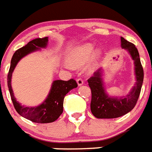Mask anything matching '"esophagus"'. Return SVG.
<instances>
[{"instance_id": "obj_1", "label": "esophagus", "mask_w": 152, "mask_h": 152, "mask_svg": "<svg viewBox=\"0 0 152 152\" xmlns=\"http://www.w3.org/2000/svg\"><path fill=\"white\" fill-rule=\"evenodd\" d=\"M76 82H77L78 86H82L83 84V80L81 78L77 79V80H76Z\"/></svg>"}]
</instances>
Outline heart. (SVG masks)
I'll return each instance as SVG.
<instances>
[{
  "label": "heart",
  "instance_id": "1",
  "mask_svg": "<svg viewBox=\"0 0 152 152\" xmlns=\"http://www.w3.org/2000/svg\"><path fill=\"white\" fill-rule=\"evenodd\" d=\"M95 45L92 43H86V44L81 45L76 47L69 52V54L67 57V60H68L69 63L72 66H82L93 57L95 53ZM98 55L99 53L96 52L95 58H97ZM66 66L69 67V66L67 65H66ZM95 66L96 62H93L89 67L90 71L94 69Z\"/></svg>",
  "mask_w": 152,
  "mask_h": 152
}]
</instances>
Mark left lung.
I'll return each instance as SVG.
<instances>
[{
  "label": "left lung",
  "mask_w": 152,
  "mask_h": 152,
  "mask_svg": "<svg viewBox=\"0 0 152 152\" xmlns=\"http://www.w3.org/2000/svg\"><path fill=\"white\" fill-rule=\"evenodd\" d=\"M121 47L128 52L134 62V72L136 83L129 94L123 97L110 96L105 91L103 81L102 69L94 72V76L88 80L89 86L91 89L90 109L92 113L96 118L111 119L121 117L130 112L134 107L141 93L144 80V70L141 66L137 48L132 43L121 38Z\"/></svg>",
  "instance_id": "8db88e82"
}]
</instances>
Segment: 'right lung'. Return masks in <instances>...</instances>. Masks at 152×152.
Instances as JSON below:
<instances>
[{
	"mask_svg": "<svg viewBox=\"0 0 152 152\" xmlns=\"http://www.w3.org/2000/svg\"><path fill=\"white\" fill-rule=\"evenodd\" d=\"M48 37L42 39H35L29 42L26 45L18 49L14 53L11 61V66L7 75V86L11 95V100L13 102L16 111L31 121L35 123L45 124L54 122L58 119L63 111V101L64 97L69 92L74 88L77 87V83L73 79L64 80H55L51 86L47 98L42 104L37 107H25L16 100L14 96L13 90L11 87V76L15 66L18 62L31 52L39 50L40 48H45L48 45Z\"/></svg>",
	"mask_w": 152,
	"mask_h": 152,
	"instance_id": "obj_1",
	"label": "right lung"
}]
</instances>
